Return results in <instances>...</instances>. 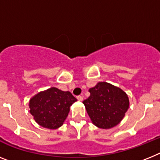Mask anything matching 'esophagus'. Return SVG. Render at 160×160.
I'll list each match as a JSON object with an SVG mask.
<instances>
[{
  "label": "esophagus",
  "mask_w": 160,
  "mask_h": 160,
  "mask_svg": "<svg viewBox=\"0 0 160 160\" xmlns=\"http://www.w3.org/2000/svg\"><path fill=\"white\" fill-rule=\"evenodd\" d=\"M76 98H77L79 101H82L83 100V97L81 96V95H79V96L76 97Z\"/></svg>",
  "instance_id": "esophagus-1"
}]
</instances>
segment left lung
I'll return each instance as SVG.
<instances>
[{
    "mask_svg": "<svg viewBox=\"0 0 160 160\" xmlns=\"http://www.w3.org/2000/svg\"><path fill=\"white\" fill-rule=\"evenodd\" d=\"M88 92L90 96L83 103L92 123L103 129L117 125L129 107L126 92L107 82L98 83Z\"/></svg>",
    "mask_w": 160,
    "mask_h": 160,
    "instance_id": "left-lung-1",
    "label": "left lung"
}]
</instances>
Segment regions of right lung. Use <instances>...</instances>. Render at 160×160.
I'll use <instances>...</instances> for the list:
<instances>
[{
    "instance_id": "1",
    "label": "right lung",
    "mask_w": 160,
    "mask_h": 160,
    "mask_svg": "<svg viewBox=\"0 0 160 160\" xmlns=\"http://www.w3.org/2000/svg\"><path fill=\"white\" fill-rule=\"evenodd\" d=\"M76 101L69 91L65 92L52 87L30 99V113L39 125L49 129H57L63 124L70 107Z\"/></svg>"
}]
</instances>
